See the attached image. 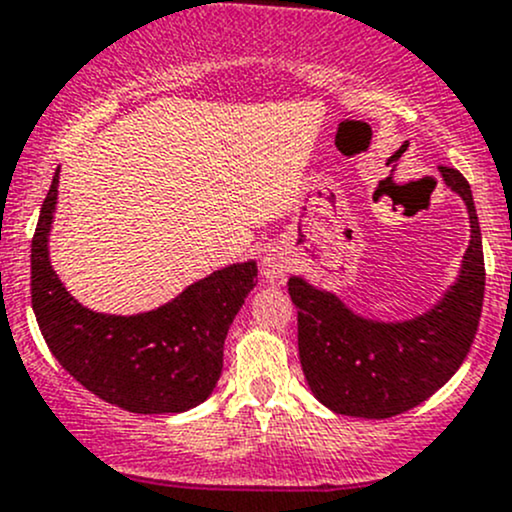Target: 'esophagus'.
<instances>
[{"label": "esophagus", "mask_w": 512, "mask_h": 512, "mask_svg": "<svg viewBox=\"0 0 512 512\" xmlns=\"http://www.w3.org/2000/svg\"><path fill=\"white\" fill-rule=\"evenodd\" d=\"M288 266H291V261H288L286 251L268 249L266 254L261 256V278L266 283L283 281V276L288 273Z\"/></svg>", "instance_id": "esophagus-1"}]
</instances>
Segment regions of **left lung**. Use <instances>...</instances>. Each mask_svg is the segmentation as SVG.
Instances as JSON below:
<instances>
[{"instance_id":"obj_1","label":"left lung","mask_w":512,"mask_h":512,"mask_svg":"<svg viewBox=\"0 0 512 512\" xmlns=\"http://www.w3.org/2000/svg\"><path fill=\"white\" fill-rule=\"evenodd\" d=\"M446 187L463 199L471 241L461 271L439 303L412 320L362 318L335 293L288 278L298 308V355L305 382L335 414L389 419L426 402L466 360L481 320L486 266L471 184L458 170L439 167Z\"/></svg>"}]
</instances>
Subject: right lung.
<instances>
[{
    "mask_svg": "<svg viewBox=\"0 0 512 512\" xmlns=\"http://www.w3.org/2000/svg\"><path fill=\"white\" fill-rule=\"evenodd\" d=\"M59 172L31 239V308L51 355L103 402L133 414H179L217 387L229 325L254 291L256 261L231 263L138 315L78 303L49 261Z\"/></svg>",
    "mask_w": 512,
    "mask_h": 512,
    "instance_id": "1",
    "label": "right lung"
}]
</instances>
